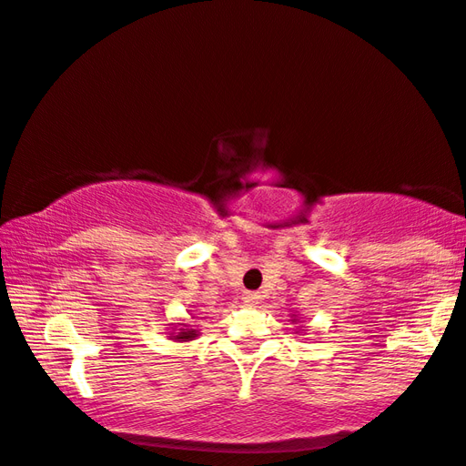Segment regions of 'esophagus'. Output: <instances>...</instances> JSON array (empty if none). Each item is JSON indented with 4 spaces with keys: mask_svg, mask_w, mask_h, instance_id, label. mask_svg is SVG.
<instances>
[{
    "mask_svg": "<svg viewBox=\"0 0 466 466\" xmlns=\"http://www.w3.org/2000/svg\"><path fill=\"white\" fill-rule=\"evenodd\" d=\"M245 302H248V305H257V302L261 300V294L259 292H245Z\"/></svg>",
    "mask_w": 466,
    "mask_h": 466,
    "instance_id": "1",
    "label": "esophagus"
}]
</instances>
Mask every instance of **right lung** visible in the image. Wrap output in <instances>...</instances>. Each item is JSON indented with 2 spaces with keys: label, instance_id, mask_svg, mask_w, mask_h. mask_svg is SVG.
I'll return each instance as SVG.
<instances>
[{
  "label": "right lung",
  "instance_id": "obj_1",
  "mask_svg": "<svg viewBox=\"0 0 466 466\" xmlns=\"http://www.w3.org/2000/svg\"><path fill=\"white\" fill-rule=\"evenodd\" d=\"M172 338H176V339H193V338H197V331L195 329H180L178 336H172Z\"/></svg>",
  "mask_w": 466,
  "mask_h": 466
}]
</instances>
